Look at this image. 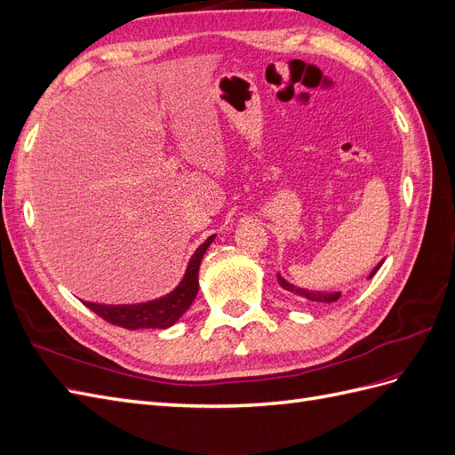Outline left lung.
Wrapping results in <instances>:
<instances>
[{
    "instance_id": "obj_1",
    "label": "left lung",
    "mask_w": 455,
    "mask_h": 455,
    "mask_svg": "<svg viewBox=\"0 0 455 455\" xmlns=\"http://www.w3.org/2000/svg\"><path fill=\"white\" fill-rule=\"evenodd\" d=\"M381 264H383V259L379 261V264L371 269V273L368 275V279H371L376 275V271L381 267ZM277 279H279V284L284 288V291H288V292H294V294H298V296H304V298H307V299H311V301H324V304H332V301H338L339 299V292H321V291H306V288H299V286H294V284H291L288 281H284L281 275H277Z\"/></svg>"
}]
</instances>
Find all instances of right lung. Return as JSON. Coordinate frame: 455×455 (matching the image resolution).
Returning <instances> with one entry per match:
<instances>
[{
	"instance_id": "add662e5",
	"label": "right lung",
	"mask_w": 455,
	"mask_h": 455,
	"mask_svg": "<svg viewBox=\"0 0 455 455\" xmlns=\"http://www.w3.org/2000/svg\"><path fill=\"white\" fill-rule=\"evenodd\" d=\"M216 235H211L199 249L189 258V264L182 281L178 283L172 292L156 298L146 304H132V306H106V304H92V301H84V304L94 311L104 321L116 326H123L129 330L139 328H169L194 304V299L199 291V266L201 259L209 249Z\"/></svg>"
}]
</instances>
